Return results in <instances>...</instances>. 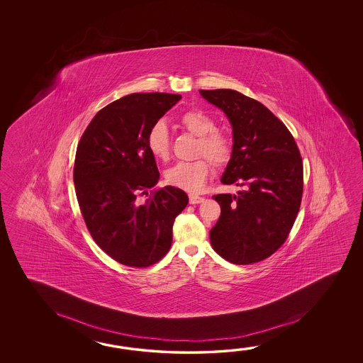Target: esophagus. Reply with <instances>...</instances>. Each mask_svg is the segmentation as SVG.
<instances>
[{"label": "esophagus", "mask_w": 363, "mask_h": 363, "mask_svg": "<svg viewBox=\"0 0 363 363\" xmlns=\"http://www.w3.org/2000/svg\"><path fill=\"white\" fill-rule=\"evenodd\" d=\"M201 202H203V197H200L197 194H189V203L196 205V203H201Z\"/></svg>", "instance_id": "1"}]
</instances>
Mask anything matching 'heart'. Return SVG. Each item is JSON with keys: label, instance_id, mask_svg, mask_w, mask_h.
I'll return each instance as SVG.
<instances>
[{"label": "heart", "instance_id": "heart-1", "mask_svg": "<svg viewBox=\"0 0 363 363\" xmlns=\"http://www.w3.org/2000/svg\"><path fill=\"white\" fill-rule=\"evenodd\" d=\"M179 123L184 130L200 138L197 155H203L204 157L192 162L175 163L164 172V179L169 185L188 192H197L210 174V162L218 169H222L231 162L235 143L227 132L216 130L214 119L200 108L185 111L179 118ZM170 133L167 125L163 122H157L147 133V147L150 153L157 160L166 161L170 157Z\"/></svg>", "mask_w": 363, "mask_h": 363}]
</instances>
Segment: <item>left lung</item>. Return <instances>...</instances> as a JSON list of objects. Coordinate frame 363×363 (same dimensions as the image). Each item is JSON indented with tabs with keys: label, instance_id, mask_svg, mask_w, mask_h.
Masks as SVG:
<instances>
[{
	"label": "left lung",
	"instance_id": "left-lung-1",
	"mask_svg": "<svg viewBox=\"0 0 363 363\" xmlns=\"http://www.w3.org/2000/svg\"><path fill=\"white\" fill-rule=\"evenodd\" d=\"M200 93L232 124L235 152L222 183L247 188L238 196H213L222 211L210 231L211 245L228 262H259L286 242L300 210V150L286 124L261 102L232 89Z\"/></svg>",
	"mask_w": 363,
	"mask_h": 363
}]
</instances>
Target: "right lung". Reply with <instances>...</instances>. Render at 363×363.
<instances>
[{"instance_id": "obj_1", "label": "right lung", "mask_w": 363, "mask_h": 363, "mask_svg": "<svg viewBox=\"0 0 363 363\" xmlns=\"http://www.w3.org/2000/svg\"><path fill=\"white\" fill-rule=\"evenodd\" d=\"M180 99L124 96L101 108L77 144L74 183L86 228L124 266L144 269L161 261L170 250L174 220L188 205L186 193L171 185L147 193L160 180L147 133Z\"/></svg>"}]
</instances>
